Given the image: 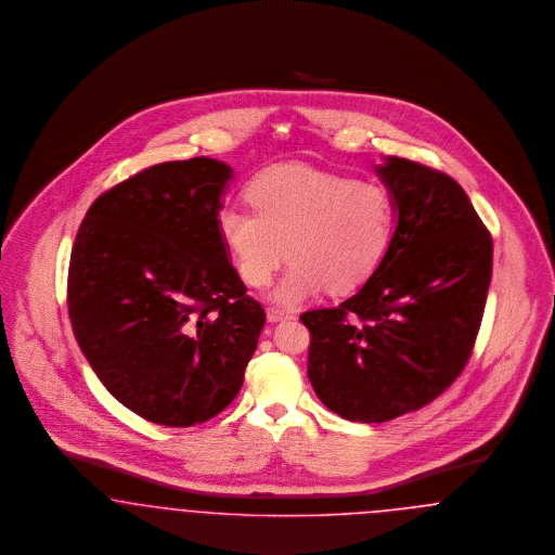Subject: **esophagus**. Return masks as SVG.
<instances>
[{"label":"esophagus","instance_id":"obj_1","mask_svg":"<svg viewBox=\"0 0 555 555\" xmlns=\"http://www.w3.org/2000/svg\"><path fill=\"white\" fill-rule=\"evenodd\" d=\"M292 317H294V314L284 311V309H280V307H269V309H267V319H269L271 323L282 321V319H292Z\"/></svg>","mask_w":555,"mask_h":555}]
</instances>
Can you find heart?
Masks as SVG:
<instances>
[{
  "instance_id": "1",
  "label": "heart",
  "mask_w": 555,
  "mask_h": 555,
  "mask_svg": "<svg viewBox=\"0 0 555 555\" xmlns=\"http://www.w3.org/2000/svg\"><path fill=\"white\" fill-rule=\"evenodd\" d=\"M256 211L234 203L219 230L242 280L267 286L288 255L289 269L273 292L296 305L321 289L344 294L382 263L393 238L396 207L384 186L354 182L309 166H278L246 186Z\"/></svg>"
}]
</instances>
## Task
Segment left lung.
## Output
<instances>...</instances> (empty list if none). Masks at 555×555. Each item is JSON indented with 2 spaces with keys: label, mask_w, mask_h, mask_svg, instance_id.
Returning a JSON list of instances; mask_svg holds the SVG:
<instances>
[{
  "label": "left lung",
  "mask_w": 555,
  "mask_h": 555,
  "mask_svg": "<svg viewBox=\"0 0 555 555\" xmlns=\"http://www.w3.org/2000/svg\"><path fill=\"white\" fill-rule=\"evenodd\" d=\"M377 171L398 209L386 257L354 296L300 314L314 393L359 423L423 409L456 382L493 267L491 234L454 178L402 157Z\"/></svg>",
  "instance_id": "obj_1"
}]
</instances>
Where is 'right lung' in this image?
I'll list each match as a JSON object with an SVG mask.
<instances>
[{"label":"right lung","instance_id":"obj_1","mask_svg":"<svg viewBox=\"0 0 555 555\" xmlns=\"http://www.w3.org/2000/svg\"><path fill=\"white\" fill-rule=\"evenodd\" d=\"M230 178L207 157L151 166L96 196L74 241L76 341L107 391L157 425L225 409L266 325L219 230Z\"/></svg>","mask_w":555,"mask_h":555}]
</instances>
